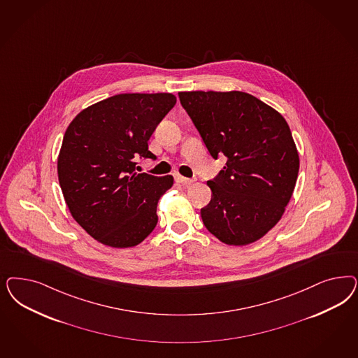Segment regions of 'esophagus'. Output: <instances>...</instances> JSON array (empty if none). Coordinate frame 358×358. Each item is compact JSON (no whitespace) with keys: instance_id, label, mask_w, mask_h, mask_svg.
<instances>
[{"instance_id":"esophagus-1","label":"esophagus","mask_w":358,"mask_h":358,"mask_svg":"<svg viewBox=\"0 0 358 358\" xmlns=\"http://www.w3.org/2000/svg\"><path fill=\"white\" fill-rule=\"evenodd\" d=\"M175 179H176V182L180 183V185H189L194 183V179H188V178H185V176H182V175H176Z\"/></svg>"}]
</instances>
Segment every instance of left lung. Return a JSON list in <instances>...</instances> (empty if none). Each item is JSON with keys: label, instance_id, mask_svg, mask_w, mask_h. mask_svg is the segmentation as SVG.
Masks as SVG:
<instances>
[{"label": "left lung", "instance_id": "1", "mask_svg": "<svg viewBox=\"0 0 358 358\" xmlns=\"http://www.w3.org/2000/svg\"><path fill=\"white\" fill-rule=\"evenodd\" d=\"M212 158L227 157L208 180L212 199L201 208L208 231L243 246L262 238L282 219L299 173V154L283 115L240 91L179 92Z\"/></svg>", "mask_w": 358, "mask_h": 358}]
</instances>
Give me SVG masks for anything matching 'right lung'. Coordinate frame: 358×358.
<instances>
[{
    "label": "right lung",
    "instance_id": "1",
    "mask_svg": "<svg viewBox=\"0 0 358 358\" xmlns=\"http://www.w3.org/2000/svg\"><path fill=\"white\" fill-rule=\"evenodd\" d=\"M173 93H121L83 109L69 124L58 157L59 185L72 217L99 243L131 248L154 231L171 175L137 173L155 159L149 139L173 108Z\"/></svg>",
    "mask_w": 358,
    "mask_h": 358
}]
</instances>
